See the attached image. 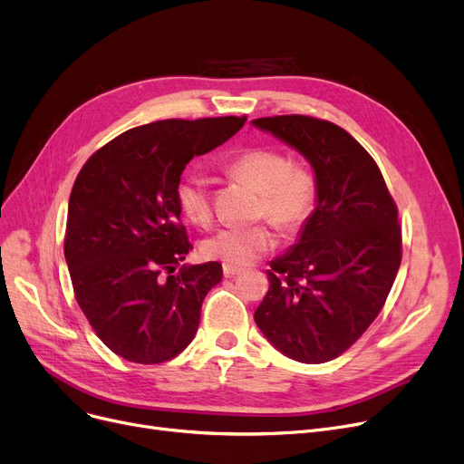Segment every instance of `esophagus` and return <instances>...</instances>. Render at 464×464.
Returning <instances> with one entry per match:
<instances>
[{"mask_svg": "<svg viewBox=\"0 0 464 464\" xmlns=\"http://www.w3.org/2000/svg\"><path fill=\"white\" fill-rule=\"evenodd\" d=\"M240 273H243V267L231 266V264H224V275H226V276H235V275H240Z\"/></svg>", "mask_w": 464, "mask_h": 464, "instance_id": "1", "label": "esophagus"}]
</instances>
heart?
<instances>
[{
  "label": "heart",
  "instance_id": "b5f03b06",
  "mask_svg": "<svg viewBox=\"0 0 464 464\" xmlns=\"http://www.w3.org/2000/svg\"><path fill=\"white\" fill-rule=\"evenodd\" d=\"M229 170L240 182L259 191L254 218H266L285 233L304 227L314 210L316 178L305 165L292 160L275 148H252L237 155ZM179 210L198 227H208L214 218L208 178L200 172L186 174L176 188ZM276 245L269 224L224 227L203 243V254L224 264L246 266Z\"/></svg>",
  "mask_w": 464,
  "mask_h": 464
}]
</instances>
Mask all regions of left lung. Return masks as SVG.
I'll return each instance as SVG.
<instances>
[{
    "label": "left lung",
    "mask_w": 464,
    "mask_h": 464,
    "mask_svg": "<svg viewBox=\"0 0 464 464\" xmlns=\"http://www.w3.org/2000/svg\"><path fill=\"white\" fill-rule=\"evenodd\" d=\"M252 123L304 153L316 176V208L299 243L269 264L254 320L288 358L322 364L353 347L385 305L401 261L398 207L345 129L295 113Z\"/></svg>",
    "instance_id": "8db88e82"
}]
</instances>
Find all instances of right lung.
I'll return each instance as SVG.
<instances>
[{"label": "right lung", "instance_id": "right-lung-1", "mask_svg": "<svg viewBox=\"0 0 464 464\" xmlns=\"http://www.w3.org/2000/svg\"><path fill=\"white\" fill-rule=\"evenodd\" d=\"M246 117L163 119L94 151L72 188L64 256L79 307L115 354L160 364L198 328L218 261L176 266L191 250L176 188L186 165L229 140Z\"/></svg>", "mask_w": 464, "mask_h": 464}]
</instances>
